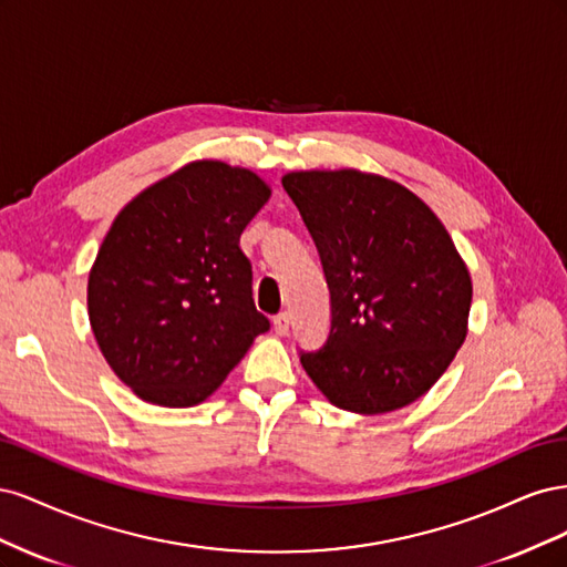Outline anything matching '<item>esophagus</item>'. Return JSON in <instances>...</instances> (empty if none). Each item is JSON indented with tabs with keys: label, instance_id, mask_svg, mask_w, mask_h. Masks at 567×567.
I'll return each instance as SVG.
<instances>
[{
	"label": "esophagus",
	"instance_id": "1",
	"mask_svg": "<svg viewBox=\"0 0 567 567\" xmlns=\"http://www.w3.org/2000/svg\"><path fill=\"white\" fill-rule=\"evenodd\" d=\"M290 329V315L288 312H281L274 317V331H277V336H286Z\"/></svg>",
	"mask_w": 567,
	"mask_h": 567
}]
</instances>
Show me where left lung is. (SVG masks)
<instances>
[{
	"mask_svg": "<svg viewBox=\"0 0 567 567\" xmlns=\"http://www.w3.org/2000/svg\"><path fill=\"white\" fill-rule=\"evenodd\" d=\"M321 257L331 331L300 362L352 414L416 402L468 333L473 284L437 215L406 186L359 169L281 177Z\"/></svg>",
	"mask_w": 567,
	"mask_h": 567,
	"instance_id": "8db88e82",
	"label": "left lung"
}]
</instances>
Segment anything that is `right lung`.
<instances>
[{"label":"right lung","mask_w":567,"mask_h":567,"mask_svg":"<svg viewBox=\"0 0 567 567\" xmlns=\"http://www.w3.org/2000/svg\"><path fill=\"white\" fill-rule=\"evenodd\" d=\"M269 196L248 167L194 161L113 219L90 269L87 310L101 354L136 398L200 404L269 331L238 246Z\"/></svg>","instance_id":"add662e5"}]
</instances>
